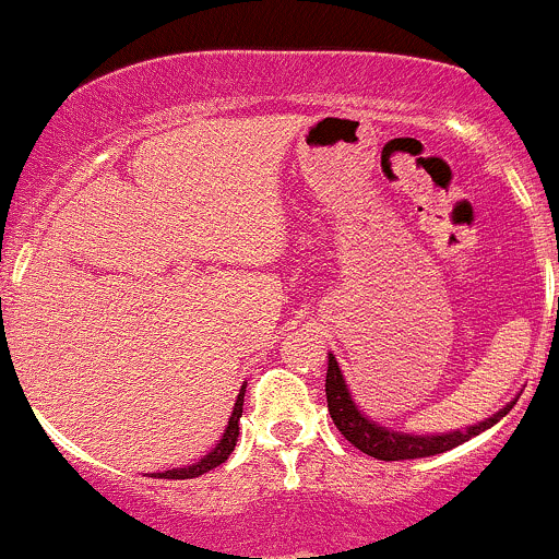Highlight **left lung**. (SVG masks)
I'll list each match as a JSON object with an SVG mask.
<instances>
[{
	"label": "left lung",
	"instance_id": "obj_1",
	"mask_svg": "<svg viewBox=\"0 0 559 559\" xmlns=\"http://www.w3.org/2000/svg\"><path fill=\"white\" fill-rule=\"evenodd\" d=\"M325 400H329V413L331 421L336 424L345 440H350L358 451L374 456V460L383 462H400V460H421V456H435L443 454V451L456 449V445L467 443L475 435L486 432L489 427H495L513 405L516 400L508 402L506 407L495 413V416L484 418V421L473 424V427L454 429V432H435V435H416V432H400V429L383 427V424L372 421L361 407L353 400L350 389H347V380L342 374L340 364H336L334 353H329V369H325Z\"/></svg>",
	"mask_w": 559,
	"mask_h": 559
}]
</instances>
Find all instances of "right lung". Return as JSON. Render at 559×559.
<instances>
[{"label":"right lung","instance_id":"right-lung-1","mask_svg":"<svg viewBox=\"0 0 559 559\" xmlns=\"http://www.w3.org/2000/svg\"><path fill=\"white\" fill-rule=\"evenodd\" d=\"M245 389L247 385H241L239 396H236V405H234V413H230L228 418V427H225L223 438L217 440V445H214L212 451H209L203 460L192 462V465H185V467H174V469H163V473H152L154 478H198V475L209 473V469L219 467L225 460L230 456V451L236 449V440H239V418L241 413H245Z\"/></svg>","mask_w":559,"mask_h":559}]
</instances>
